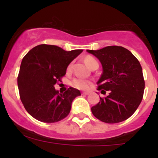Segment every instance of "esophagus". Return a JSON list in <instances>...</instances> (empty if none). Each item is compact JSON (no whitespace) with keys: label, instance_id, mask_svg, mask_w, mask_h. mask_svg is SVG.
Instances as JSON below:
<instances>
[{"label":"esophagus","instance_id":"esophagus-1","mask_svg":"<svg viewBox=\"0 0 158 158\" xmlns=\"http://www.w3.org/2000/svg\"><path fill=\"white\" fill-rule=\"evenodd\" d=\"M81 94H82V95H88V94H89V92H82V93H81Z\"/></svg>","mask_w":158,"mask_h":158}]
</instances>
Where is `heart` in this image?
<instances>
[{"label": "heart", "mask_w": 158, "mask_h": 158, "mask_svg": "<svg viewBox=\"0 0 158 158\" xmlns=\"http://www.w3.org/2000/svg\"><path fill=\"white\" fill-rule=\"evenodd\" d=\"M85 63L90 68H94V66H99V62L95 58L92 57V56H87L85 59ZM72 68H73V62H70L68 64V68H67V70L68 72L71 71ZM90 85V81L88 79H84V78L80 77H75L71 81V85L74 88H78V89L81 90H87L89 88Z\"/></svg>", "instance_id": "obj_1"}]
</instances>
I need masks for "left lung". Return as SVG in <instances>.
I'll return each mask as SVG.
<instances>
[{
  "mask_svg": "<svg viewBox=\"0 0 158 158\" xmlns=\"http://www.w3.org/2000/svg\"><path fill=\"white\" fill-rule=\"evenodd\" d=\"M100 61L102 74L97 81L98 90L106 97L91 108L92 114L102 122L117 123L126 120L140 104L145 89L142 67L127 49L108 46L87 50Z\"/></svg>",
  "mask_w": 158,
  "mask_h": 158,
  "instance_id": "8db88e82",
  "label": "left lung"
}]
</instances>
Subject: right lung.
Returning <instances> with one entry per match:
<instances>
[{"instance_id":"1","label":"right lung","mask_w":158,"mask_h":158,"mask_svg":"<svg viewBox=\"0 0 158 158\" xmlns=\"http://www.w3.org/2000/svg\"><path fill=\"white\" fill-rule=\"evenodd\" d=\"M82 50L65 51L55 45L40 44L23 58L19 76V95L25 109L32 117L43 123H56L70 113L71 103L79 90L69 88L64 94L55 90L61 81L68 64Z\"/></svg>"}]
</instances>
